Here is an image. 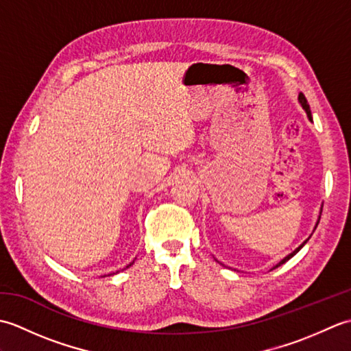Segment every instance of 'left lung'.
I'll return each instance as SVG.
<instances>
[{
    "mask_svg": "<svg viewBox=\"0 0 351 351\" xmlns=\"http://www.w3.org/2000/svg\"><path fill=\"white\" fill-rule=\"evenodd\" d=\"M299 101H300V104H302V107H303L304 110H306V113H308V117H309V119H311V121H312V114H311V108H309V104H308V99H306V98H304V95H303V93H300V95H299ZM306 241H308V240H306ZM306 241H304V243H303V244L300 245V247H299V249H295V250H294L293 253H291V255H288L287 258H283V259L280 261V263H279L278 265H276L274 268H278L279 265H282V264H285V263H287V261H288L289 258H293V256L295 255V253H297V252H299V250H300V249L303 247V245H304V244H306Z\"/></svg>",
    "mask_w": 351,
    "mask_h": 351,
    "instance_id": "8db88e82",
    "label": "left lung"
}]
</instances>
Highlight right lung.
<instances>
[{
	"instance_id": "obj_1",
	"label": "right lung",
	"mask_w": 351,
	"mask_h": 351,
	"mask_svg": "<svg viewBox=\"0 0 351 351\" xmlns=\"http://www.w3.org/2000/svg\"><path fill=\"white\" fill-rule=\"evenodd\" d=\"M130 265H131V264H130ZM130 265H128V267H130Z\"/></svg>"
}]
</instances>
